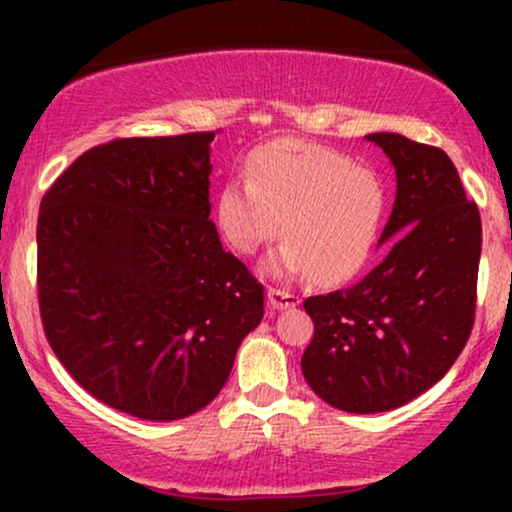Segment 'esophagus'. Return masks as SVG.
Returning a JSON list of instances; mask_svg holds the SVG:
<instances>
[{"mask_svg": "<svg viewBox=\"0 0 512 512\" xmlns=\"http://www.w3.org/2000/svg\"><path fill=\"white\" fill-rule=\"evenodd\" d=\"M267 301H269V305H272V308L284 310V308H293V305L301 303V298H298L296 293H291V291L274 289V286H269V289H267Z\"/></svg>", "mask_w": 512, "mask_h": 512, "instance_id": "34e87169", "label": "esophagus"}]
</instances>
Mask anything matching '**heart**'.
Listing matches in <instances>:
<instances>
[{
	"label": "heart",
	"mask_w": 512,
	"mask_h": 512,
	"mask_svg": "<svg viewBox=\"0 0 512 512\" xmlns=\"http://www.w3.org/2000/svg\"><path fill=\"white\" fill-rule=\"evenodd\" d=\"M245 180H228L216 195V221L240 255L279 231L284 243L269 260L276 274L342 284L366 264L383 219L373 170L327 146L276 139L250 156Z\"/></svg>",
	"instance_id": "heart-1"
}]
</instances>
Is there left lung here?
Listing matches in <instances>:
<instances>
[{
    "instance_id": "8db88e82",
    "label": "left lung",
    "mask_w": 512,
    "mask_h": 512,
    "mask_svg": "<svg viewBox=\"0 0 512 512\" xmlns=\"http://www.w3.org/2000/svg\"><path fill=\"white\" fill-rule=\"evenodd\" d=\"M390 156L397 197L378 267L342 291L305 298L315 334L308 385L334 409L378 414L436 385L462 354L477 313L481 216L450 156L395 132L368 134Z\"/></svg>"
}]
</instances>
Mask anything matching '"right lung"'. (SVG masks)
Masks as SVG:
<instances>
[{"mask_svg":"<svg viewBox=\"0 0 512 512\" xmlns=\"http://www.w3.org/2000/svg\"><path fill=\"white\" fill-rule=\"evenodd\" d=\"M214 137L98 144L40 202L45 337L88 395L139 419L207 407L264 315V286L209 219Z\"/></svg>","mask_w":512,"mask_h":512,"instance_id":"right-lung-1","label":"right lung"}]
</instances>
